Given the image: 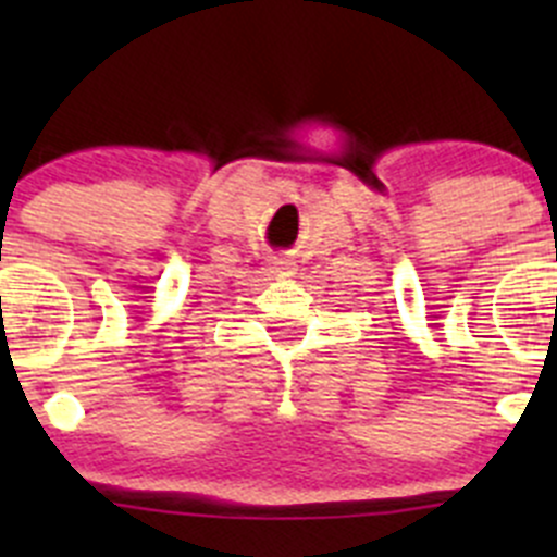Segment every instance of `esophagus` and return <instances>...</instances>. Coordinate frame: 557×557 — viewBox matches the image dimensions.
Wrapping results in <instances>:
<instances>
[{
  "label": "esophagus",
  "instance_id": "esophagus-1",
  "mask_svg": "<svg viewBox=\"0 0 557 557\" xmlns=\"http://www.w3.org/2000/svg\"><path fill=\"white\" fill-rule=\"evenodd\" d=\"M269 269H272L274 274H294L296 272V263L288 261V258H272Z\"/></svg>",
  "mask_w": 557,
  "mask_h": 557
}]
</instances>
